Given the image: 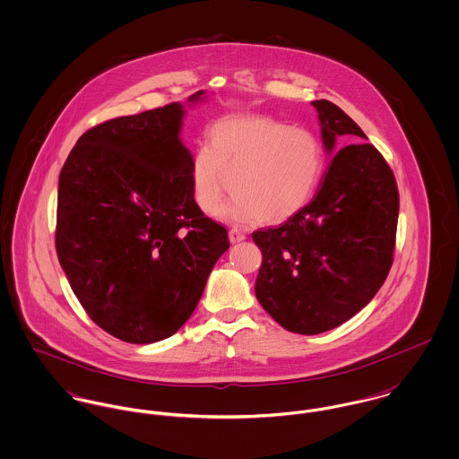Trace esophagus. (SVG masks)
I'll return each mask as SVG.
<instances>
[{
	"label": "esophagus",
	"instance_id": "34e87169",
	"mask_svg": "<svg viewBox=\"0 0 459 459\" xmlns=\"http://www.w3.org/2000/svg\"><path fill=\"white\" fill-rule=\"evenodd\" d=\"M229 239H230L232 245H238V243H243V241L247 239V234L241 232V230H238V229H230V230H229Z\"/></svg>",
	"mask_w": 459,
	"mask_h": 459
}]
</instances>
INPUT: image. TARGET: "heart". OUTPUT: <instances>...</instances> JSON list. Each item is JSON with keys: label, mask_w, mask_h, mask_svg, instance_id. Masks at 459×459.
Here are the masks:
<instances>
[{"label": "heart", "mask_w": 459, "mask_h": 459, "mask_svg": "<svg viewBox=\"0 0 459 459\" xmlns=\"http://www.w3.org/2000/svg\"><path fill=\"white\" fill-rule=\"evenodd\" d=\"M323 173L325 150L316 134L271 117L238 115L216 122L210 146L195 150L190 190L204 214L220 212L230 190L232 220L274 225L311 201Z\"/></svg>", "instance_id": "heart-1"}]
</instances>
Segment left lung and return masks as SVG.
<instances>
[{"label":"left lung","instance_id":"left-lung-1","mask_svg":"<svg viewBox=\"0 0 459 459\" xmlns=\"http://www.w3.org/2000/svg\"><path fill=\"white\" fill-rule=\"evenodd\" d=\"M326 152L339 136L367 140L341 108L313 101ZM396 179L370 143L330 160L316 195L280 227L251 234L262 251L255 293L282 328L315 335L361 311L388 278L398 223Z\"/></svg>","mask_w":459,"mask_h":459}]
</instances>
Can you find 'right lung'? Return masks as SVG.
I'll return each mask as SVG.
<instances>
[{"label":"right lung","mask_w":459,"mask_h":459,"mask_svg":"<svg viewBox=\"0 0 459 459\" xmlns=\"http://www.w3.org/2000/svg\"><path fill=\"white\" fill-rule=\"evenodd\" d=\"M183 115L171 103L94 126L59 175L61 267L89 317L131 344L177 333L230 247L192 197Z\"/></svg>","instance_id":"add662e5"}]
</instances>
